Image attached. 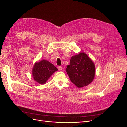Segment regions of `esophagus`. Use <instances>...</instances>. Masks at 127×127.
I'll return each instance as SVG.
<instances>
[{
  "instance_id": "1",
  "label": "esophagus",
  "mask_w": 127,
  "mask_h": 127,
  "mask_svg": "<svg viewBox=\"0 0 127 127\" xmlns=\"http://www.w3.org/2000/svg\"><path fill=\"white\" fill-rule=\"evenodd\" d=\"M58 70H59V71H61V70H62V67L61 66H58Z\"/></svg>"
}]
</instances>
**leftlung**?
<instances>
[{"label":"left lung","mask_w":127,"mask_h":127,"mask_svg":"<svg viewBox=\"0 0 127 127\" xmlns=\"http://www.w3.org/2000/svg\"><path fill=\"white\" fill-rule=\"evenodd\" d=\"M66 70L72 82L78 87L87 86L95 77L94 63L84 53L72 56Z\"/></svg>","instance_id":"left-lung-1"}]
</instances>
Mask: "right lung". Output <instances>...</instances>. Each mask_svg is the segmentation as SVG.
<instances>
[{"label":"right lung","mask_w":127,"mask_h":127,"mask_svg":"<svg viewBox=\"0 0 127 127\" xmlns=\"http://www.w3.org/2000/svg\"><path fill=\"white\" fill-rule=\"evenodd\" d=\"M57 70L58 69L53 64L48 61L43 60L35 63L32 69L33 77L34 80L39 83L44 84L54 72Z\"/></svg>","instance_id":"add662e5"}]
</instances>
